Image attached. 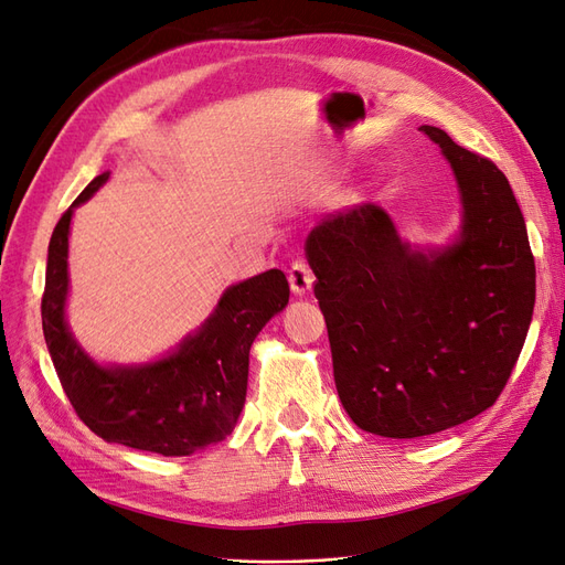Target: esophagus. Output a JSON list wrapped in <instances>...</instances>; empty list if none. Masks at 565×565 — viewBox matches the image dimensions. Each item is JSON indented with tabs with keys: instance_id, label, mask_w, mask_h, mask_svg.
<instances>
[{
	"instance_id": "34e87169",
	"label": "esophagus",
	"mask_w": 565,
	"mask_h": 565,
	"mask_svg": "<svg viewBox=\"0 0 565 565\" xmlns=\"http://www.w3.org/2000/svg\"><path fill=\"white\" fill-rule=\"evenodd\" d=\"M287 280H289V287H292V292H295L297 297H303V295L311 292V287H313V280H316V278H313L311 266L306 264L303 259H297V262H292V266H289Z\"/></svg>"
}]
</instances>
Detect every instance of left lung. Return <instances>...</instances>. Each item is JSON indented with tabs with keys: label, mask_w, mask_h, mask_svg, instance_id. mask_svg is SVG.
I'll return each instance as SVG.
<instances>
[{
	"label": "left lung",
	"mask_w": 565,
	"mask_h": 565,
	"mask_svg": "<svg viewBox=\"0 0 565 565\" xmlns=\"http://www.w3.org/2000/svg\"><path fill=\"white\" fill-rule=\"evenodd\" d=\"M450 162L461 226L446 247L403 243L380 204L324 216L306 237L339 401L363 431L417 438L488 409L535 306V259L507 177L422 125Z\"/></svg>",
	"instance_id": "obj_1"
}]
</instances>
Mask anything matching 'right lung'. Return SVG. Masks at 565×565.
<instances>
[{"mask_svg":"<svg viewBox=\"0 0 565 565\" xmlns=\"http://www.w3.org/2000/svg\"><path fill=\"white\" fill-rule=\"evenodd\" d=\"M108 177L84 188L51 235L42 297L46 349L65 396L96 436L164 457L193 455L233 431L247 396L252 341L285 309L289 285L278 268L259 273L231 285L210 318L160 361L98 365L65 320L67 235L75 207Z\"/></svg>","mask_w":565,"mask_h":565,"instance_id":"1","label":"right lung"}]
</instances>
